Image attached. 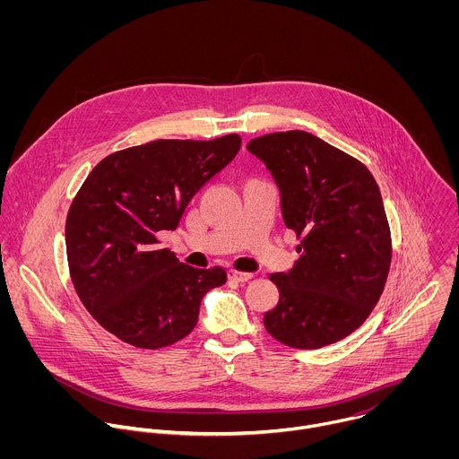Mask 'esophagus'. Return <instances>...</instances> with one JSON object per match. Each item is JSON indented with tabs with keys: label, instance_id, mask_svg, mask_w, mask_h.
Here are the masks:
<instances>
[{
	"label": "esophagus",
	"instance_id": "34e87169",
	"mask_svg": "<svg viewBox=\"0 0 459 459\" xmlns=\"http://www.w3.org/2000/svg\"><path fill=\"white\" fill-rule=\"evenodd\" d=\"M230 276H232V280H236V281H248V280L254 278L252 273H241V271H230Z\"/></svg>",
	"mask_w": 459,
	"mask_h": 459
}]
</instances>
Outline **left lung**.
<instances>
[{
  "label": "left lung",
  "mask_w": 459,
  "mask_h": 459,
  "mask_svg": "<svg viewBox=\"0 0 459 459\" xmlns=\"http://www.w3.org/2000/svg\"><path fill=\"white\" fill-rule=\"evenodd\" d=\"M247 149L271 170L283 221L301 239L294 267L269 276L280 299L265 329L292 349L333 345L363 325L386 283L392 239L379 186L359 160L305 130Z\"/></svg>",
  "instance_id": "1"
}]
</instances>
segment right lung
<instances>
[{
    "label": "right lung",
    "instance_id": "right-lung-1",
    "mask_svg": "<svg viewBox=\"0 0 459 459\" xmlns=\"http://www.w3.org/2000/svg\"><path fill=\"white\" fill-rule=\"evenodd\" d=\"M239 147L238 134L156 140L108 154L87 176L65 243L74 289L105 331L151 351L194 331L204 296L227 281V271L181 264L158 234L178 229L195 192Z\"/></svg>",
    "mask_w": 459,
    "mask_h": 459
}]
</instances>
